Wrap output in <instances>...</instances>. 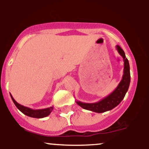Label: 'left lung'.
<instances>
[{"label": "left lung", "mask_w": 149, "mask_h": 149, "mask_svg": "<svg viewBox=\"0 0 149 149\" xmlns=\"http://www.w3.org/2000/svg\"><path fill=\"white\" fill-rule=\"evenodd\" d=\"M116 49H117L120 55L123 58L124 70L122 80H120L117 88L110 95L104 97L99 102L89 104L83 103L80 101H76L77 104H78L83 109L96 113H104L114 109L124 99L126 92H127L128 88H129L130 83V64L123 49L119 45H116Z\"/></svg>", "instance_id": "8db88e82"}]
</instances>
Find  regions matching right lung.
<instances>
[{
  "label": "right lung",
  "instance_id": "obj_1",
  "mask_svg": "<svg viewBox=\"0 0 149 149\" xmlns=\"http://www.w3.org/2000/svg\"><path fill=\"white\" fill-rule=\"evenodd\" d=\"M11 96L12 100L13 101L14 104H15L17 108L24 114L26 116H29L31 118H45L46 116H49L50 113L52 112L53 110V107H50L49 108H46V109H32L30 108L24 107V106L21 105L14 100L13 96Z\"/></svg>",
  "mask_w": 149,
  "mask_h": 149
}]
</instances>
